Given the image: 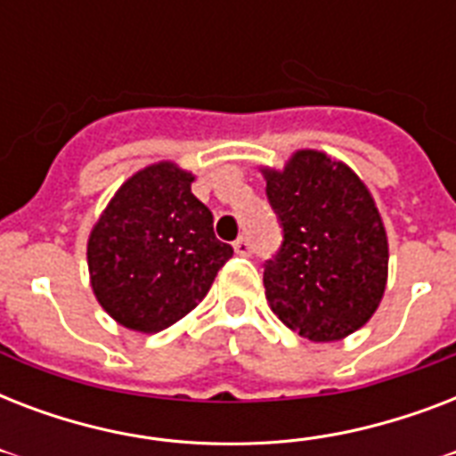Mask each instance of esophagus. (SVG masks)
<instances>
[{
    "instance_id": "34e87169",
    "label": "esophagus",
    "mask_w": 456,
    "mask_h": 456,
    "mask_svg": "<svg viewBox=\"0 0 456 456\" xmlns=\"http://www.w3.org/2000/svg\"><path fill=\"white\" fill-rule=\"evenodd\" d=\"M234 250L239 253V256H248L250 253V241L246 239V236H239L234 241Z\"/></svg>"
}]
</instances>
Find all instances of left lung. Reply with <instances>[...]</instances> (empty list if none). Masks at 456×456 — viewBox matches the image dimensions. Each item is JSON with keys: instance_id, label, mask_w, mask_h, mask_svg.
I'll return each mask as SVG.
<instances>
[{"instance_id": "left-lung-1", "label": "left lung", "mask_w": 456, "mask_h": 456, "mask_svg": "<svg viewBox=\"0 0 456 456\" xmlns=\"http://www.w3.org/2000/svg\"><path fill=\"white\" fill-rule=\"evenodd\" d=\"M260 172L284 227L263 274L270 310L303 338L343 340L374 317L388 284V234L374 196L350 165L317 149Z\"/></svg>"}]
</instances>
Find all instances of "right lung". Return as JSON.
<instances>
[{
	"label": "right lung",
	"mask_w": 456,
	"mask_h": 456,
	"mask_svg": "<svg viewBox=\"0 0 456 456\" xmlns=\"http://www.w3.org/2000/svg\"><path fill=\"white\" fill-rule=\"evenodd\" d=\"M193 175L158 160L120 184L87 239L89 284L118 324L158 333L206 298L232 246L191 193Z\"/></svg>",
	"instance_id": "1"
}]
</instances>
